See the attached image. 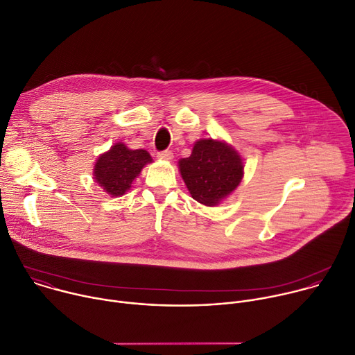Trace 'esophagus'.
Here are the masks:
<instances>
[{
    "instance_id": "esophagus-1",
    "label": "esophagus",
    "mask_w": 355,
    "mask_h": 355,
    "mask_svg": "<svg viewBox=\"0 0 355 355\" xmlns=\"http://www.w3.org/2000/svg\"><path fill=\"white\" fill-rule=\"evenodd\" d=\"M157 157H159L160 160L171 162V160H173V157H174V155L171 153V151H168V150H164V151H160V153L157 155Z\"/></svg>"
}]
</instances>
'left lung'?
<instances>
[{
  "label": "left lung",
  "mask_w": 355,
  "mask_h": 355,
  "mask_svg": "<svg viewBox=\"0 0 355 355\" xmlns=\"http://www.w3.org/2000/svg\"><path fill=\"white\" fill-rule=\"evenodd\" d=\"M181 177L199 204L219 205L241 182L243 159L227 143L214 139L195 141L192 153L178 162Z\"/></svg>",
  "instance_id": "1"
}]
</instances>
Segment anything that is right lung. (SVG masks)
Here are the masks:
<instances>
[{
	"label": "right lung",
	"instance_id": "1",
	"mask_svg": "<svg viewBox=\"0 0 355 355\" xmlns=\"http://www.w3.org/2000/svg\"><path fill=\"white\" fill-rule=\"evenodd\" d=\"M151 162L146 150H130L119 141L98 157L94 166V180L111 196H122L143 167Z\"/></svg>",
	"mask_w": 355,
	"mask_h": 355
}]
</instances>
